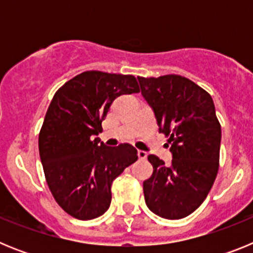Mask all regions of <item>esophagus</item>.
Masks as SVG:
<instances>
[{
  "mask_svg": "<svg viewBox=\"0 0 253 253\" xmlns=\"http://www.w3.org/2000/svg\"><path fill=\"white\" fill-rule=\"evenodd\" d=\"M138 157L140 158V160H146L147 158V152H144V151H138Z\"/></svg>",
  "mask_w": 253,
  "mask_h": 253,
  "instance_id": "34e87169",
  "label": "esophagus"
}]
</instances>
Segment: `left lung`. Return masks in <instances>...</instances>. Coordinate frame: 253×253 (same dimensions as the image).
Listing matches in <instances>:
<instances>
[{
	"label": "left lung",
	"mask_w": 253,
	"mask_h": 253,
	"mask_svg": "<svg viewBox=\"0 0 253 253\" xmlns=\"http://www.w3.org/2000/svg\"><path fill=\"white\" fill-rule=\"evenodd\" d=\"M138 81L160 133L169 137L173 157L166 166L157 156H148L153 173L143 182L146 204L162 218H185L204 202L219 169L222 129L213 99L178 75L138 77Z\"/></svg>",
	"instance_id": "1"
}]
</instances>
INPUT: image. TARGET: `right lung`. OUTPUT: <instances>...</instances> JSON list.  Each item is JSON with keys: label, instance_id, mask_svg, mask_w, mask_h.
<instances>
[{"label": "right lung", "instance_id": "right-lung-1", "mask_svg": "<svg viewBox=\"0 0 253 253\" xmlns=\"http://www.w3.org/2000/svg\"><path fill=\"white\" fill-rule=\"evenodd\" d=\"M137 92L134 76L86 71L53 96L39 133V154L51 195L73 218L102 215L110 207L113 181L138 160L128 143L106 147L95 138L114 100Z\"/></svg>", "mask_w": 253, "mask_h": 253}]
</instances>
